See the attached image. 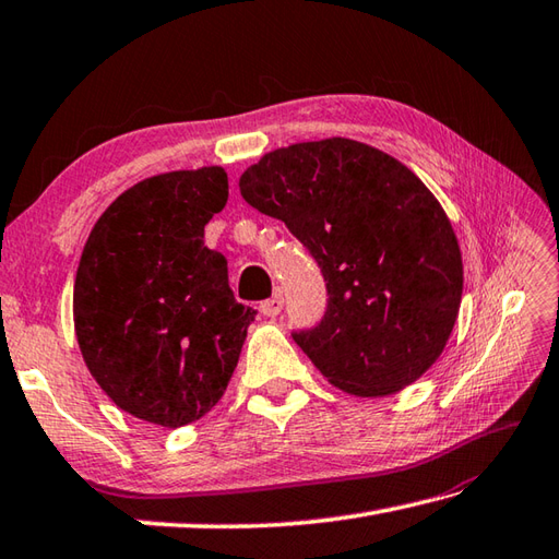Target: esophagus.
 Returning a JSON list of instances; mask_svg holds the SVG:
<instances>
[{
	"label": "esophagus",
	"mask_w": 559,
	"mask_h": 559,
	"mask_svg": "<svg viewBox=\"0 0 559 559\" xmlns=\"http://www.w3.org/2000/svg\"><path fill=\"white\" fill-rule=\"evenodd\" d=\"M282 304H284V301H282V294L272 296V299L260 304V313L267 316V318H275V316L282 311Z\"/></svg>",
	"instance_id": "34e87169"
}]
</instances>
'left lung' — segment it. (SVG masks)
I'll list each match as a JSON object with an SVG mask.
<instances>
[{
    "label": "left lung",
    "mask_w": 559,
    "mask_h": 559,
    "mask_svg": "<svg viewBox=\"0 0 559 559\" xmlns=\"http://www.w3.org/2000/svg\"><path fill=\"white\" fill-rule=\"evenodd\" d=\"M238 188L250 207L287 224L323 272L321 323L292 335L330 383L381 397L439 359L463 263L447 212L413 170L330 136L265 154Z\"/></svg>",
    "instance_id": "1"
}]
</instances>
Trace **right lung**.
<instances>
[{
  "label": "right lung",
  "instance_id": "1",
  "mask_svg": "<svg viewBox=\"0 0 559 559\" xmlns=\"http://www.w3.org/2000/svg\"><path fill=\"white\" fill-rule=\"evenodd\" d=\"M226 200L222 166L144 178L98 216L79 260V349L110 401L144 423L207 415L255 321L234 299L226 258L204 246Z\"/></svg>",
  "mask_w": 559,
  "mask_h": 559
}]
</instances>
